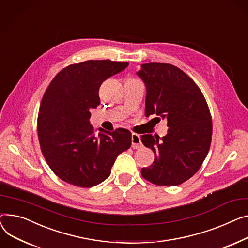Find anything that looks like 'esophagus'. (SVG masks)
Returning <instances> with one entry per match:
<instances>
[{
	"label": "esophagus",
	"mask_w": 248,
	"mask_h": 248,
	"mask_svg": "<svg viewBox=\"0 0 248 248\" xmlns=\"http://www.w3.org/2000/svg\"><path fill=\"white\" fill-rule=\"evenodd\" d=\"M131 147L135 148V150H138V148L142 147V143L140 141V136L137 134L131 135Z\"/></svg>",
	"instance_id": "esophagus-1"
}]
</instances>
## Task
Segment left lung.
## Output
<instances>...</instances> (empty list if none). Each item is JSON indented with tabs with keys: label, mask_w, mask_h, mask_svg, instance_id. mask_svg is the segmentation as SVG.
<instances>
[{
	"label": "left lung",
	"mask_w": 248,
	"mask_h": 248,
	"mask_svg": "<svg viewBox=\"0 0 248 248\" xmlns=\"http://www.w3.org/2000/svg\"><path fill=\"white\" fill-rule=\"evenodd\" d=\"M137 75L146 88L145 117L156 114L168 122V134L142 135V143L154 152L151 167L141 175L156 186H173L200 170L211 142L212 122L205 98L195 82L175 65L141 64Z\"/></svg>",
	"instance_id": "8db88e82"
}]
</instances>
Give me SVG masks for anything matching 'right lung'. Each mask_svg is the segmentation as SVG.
I'll return each mask as SVG.
<instances>
[{"label": "right lung", "mask_w": 248, "mask_h": 248, "mask_svg": "<svg viewBox=\"0 0 248 248\" xmlns=\"http://www.w3.org/2000/svg\"><path fill=\"white\" fill-rule=\"evenodd\" d=\"M127 65L109 60L74 63L48 85L39 109V141L48 167L65 183L80 187L101 184L118 155L130 147L129 130L95 136L90 124V110L101 103V85Z\"/></svg>", "instance_id": "right-lung-1"}]
</instances>
